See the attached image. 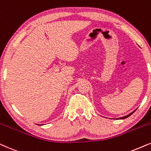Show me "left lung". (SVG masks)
Masks as SVG:
<instances>
[{
  "label": "left lung",
  "instance_id": "8db88e82",
  "mask_svg": "<svg viewBox=\"0 0 151 151\" xmlns=\"http://www.w3.org/2000/svg\"><path fill=\"white\" fill-rule=\"evenodd\" d=\"M134 111H135V110H134ZM134 111H133V112H131V113H130L129 114H128V115H126V116H123V117H120V118H118V119H126V118H127V117H128V116H130V115H131L132 114H133Z\"/></svg>",
  "mask_w": 151,
  "mask_h": 151
}]
</instances>
